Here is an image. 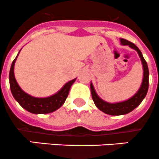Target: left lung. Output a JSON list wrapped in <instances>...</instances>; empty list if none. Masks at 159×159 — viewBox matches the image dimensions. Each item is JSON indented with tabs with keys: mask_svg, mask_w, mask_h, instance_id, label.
Here are the masks:
<instances>
[{
	"mask_svg": "<svg viewBox=\"0 0 159 159\" xmlns=\"http://www.w3.org/2000/svg\"><path fill=\"white\" fill-rule=\"evenodd\" d=\"M120 44L122 45H128L130 48L136 50L141 59V63H142L143 67V79L140 88L137 91L136 93L132 96L131 98L121 102H117V103H109L105 100H102L96 92L95 89L93 87L92 82L90 83V90L91 94H92V98L95 103L96 107L102 112L105 113L107 114L113 116H118V115H124L127 114L132 111L134 109L139 106L140 103L142 102L147 94L148 89V84H149V71L148 67L147 62L144 60V57L142 56V53L140 51L139 48L129 41L126 39H120Z\"/></svg>",
	"mask_w": 159,
	"mask_h": 159,
	"instance_id": "left-lung-1",
	"label": "left lung"
}]
</instances>
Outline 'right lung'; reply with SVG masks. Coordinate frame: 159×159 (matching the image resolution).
Masks as SVG:
<instances>
[{
    "label": "right lung",
    "mask_w": 159,
    "mask_h": 159,
    "mask_svg": "<svg viewBox=\"0 0 159 159\" xmlns=\"http://www.w3.org/2000/svg\"><path fill=\"white\" fill-rule=\"evenodd\" d=\"M21 51V50H20ZM17 55L15 60L12 62L11 66L10 73H9V82H10V88L14 98L17 102L26 110L27 111L35 114H48L56 111L63 105L68 97L69 92L76 79L67 82L57 93L53 95L47 97H35L31 96L30 94L25 92L20 86L15 76L14 69L15 64L18 55Z\"/></svg>",
    "instance_id": "1"
}]
</instances>
